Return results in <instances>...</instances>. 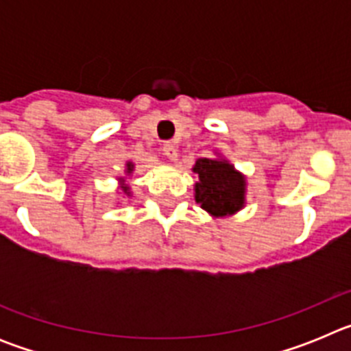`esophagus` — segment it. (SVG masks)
Instances as JSON below:
<instances>
[{"mask_svg": "<svg viewBox=\"0 0 351 351\" xmlns=\"http://www.w3.org/2000/svg\"><path fill=\"white\" fill-rule=\"evenodd\" d=\"M163 154H165L170 161L178 160V149H176V145L173 144H170V142L163 144Z\"/></svg>", "mask_w": 351, "mask_h": 351, "instance_id": "obj_1", "label": "esophagus"}]
</instances>
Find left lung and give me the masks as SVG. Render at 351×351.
<instances>
[{
    "mask_svg": "<svg viewBox=\"0 0 351 351\" xmlns=\"http://www.w3.org/2000/svg\"><path fill=\"white\" fill-rule=\"evenodd\" d=\"M193 172L195 200L214 218H225L246 204V178L223 158H198Z\"/></svg>",
    "mask_w": 351,
    "mask_h": 351,
    "instance_id": "8db88e82",
    "label": "left lung"
}]
</instances>
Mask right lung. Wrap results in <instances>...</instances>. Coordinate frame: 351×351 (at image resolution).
Here are the masks:
<instances>
[{
  "mask_svg": "<svg viewBox=\"0 0 351 351\" xmlns=\"http://www.w3.org/2000/svg\"><path fill=\"white\" fill-rule=\"evenodd\" d=\"M133 169H135V167H133V163H126V173H128V176L133 172ZM119 181H121V182H125V179L119 178ZM121 188H123V191H125L126 195H130V188H128V186L123 184V186H121Z\"/></svg>",
  "mask_w": 351,
  "mask_h": 351,
  "instance_id": "add662e5",
  "label": "right lung"
}]
</instances>
